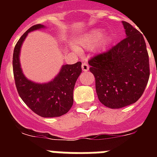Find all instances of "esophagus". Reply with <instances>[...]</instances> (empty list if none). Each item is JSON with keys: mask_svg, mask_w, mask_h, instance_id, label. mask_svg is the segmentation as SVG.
Wrapping results in <instances>:
<instances>
[{"mask_svg": "<svg viewBox=\"0 0 157 157\" xmlns=\"http://www.w3.org/2000/svg\"><path fill=\"white\" fill-rule=\"evenodd\" d=\"M82 71H87L89 70V65L86 62L82 63Z\"/></svg>", "mask_w": 157, "mask_h": 157, "instance_id": "esophagus-1", "label": "esophagus"}]
</instances>
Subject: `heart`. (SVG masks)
Masks as SVG:
<instances>
[{
  "mask_svg": "<svg viewBox=\"0 0 157 157\" xmlns=\"http://www.w3.org/2000/svg\"><path fill=\"white\" fill-rule=\"evenodd\" d=\"M101 30H93L87 33L86 34L82 37L78 41V45L82 48H90L98 41V46L100 48H102L109 42V37L102 36Z\"/></svg>",
  "mask_w": 157,
  "mask_h": 157,
  "instance_id": "heart-1",
  "label": "heart"
}]
</instances>
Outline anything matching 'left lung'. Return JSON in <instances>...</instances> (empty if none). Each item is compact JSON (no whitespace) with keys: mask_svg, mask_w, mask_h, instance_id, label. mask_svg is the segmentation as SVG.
I'll use <instances>...</instances> for the list:
<instances>
[{"mask_svg":"<svg viewBox=\"0 0 157 157\" xmlns=\"http://www.w3.org/2000/svg\"><path fill=\"white\" fill-rule=\"evenodd\" d=\"M123 24L127 37L88 61L98 99L110 109L135 103L143 94L150 75L143 35L127 22Z\"/></svg>","mask_w":157,"mask_h":157,"instance_id":"8db88e82","label":"left lung"}]
</instances>
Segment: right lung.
<instances>
[{"mask_svg": "<svg viewBox=\"0 0 157 157\" xmlns=\"http://www.w3.org/2000/svg\"><path fill=\"white\" fill-rule=\"evenodd\" d=\"M44 27L36 24L25 32L16 43L13 52L12 67L18 94L34 113L41 117H58L66 114L73 105V90L82 72V63L66 64L50 82L37 84L27 79L19 63V51L29 32Z\"/></svg>", "mask_w": 157, "mask_h": 157, "instance_id": "obj_1", "label": "right lung"}]
</instances>
